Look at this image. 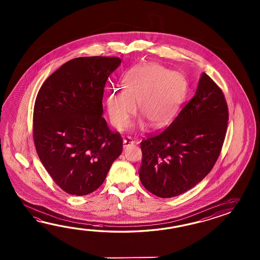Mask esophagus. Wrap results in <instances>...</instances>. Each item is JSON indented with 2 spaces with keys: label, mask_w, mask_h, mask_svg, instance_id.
<instances>
[{
  "label": "esophagus",
  "mask_w": 260,
  "mask_h": 260,
  "mask_svg": "<svg viewBox=\"0 0 260 260\" xmlns=\"http://www.w3.org/2000/svg\"><path fill=\"white\" fill-rule=\"evenodd\" d=\"M133 144H134V141H133L132 138H129V137L123 138V148H126V147L133 145Z\"/></svg>",
  "instance_id": "esophagus-1"
}]
</instances>
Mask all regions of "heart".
Returning <instances> with one entry per match:
<instances>
[{
  "instance_id": "obj_1",
  "label": "heart",
  "mask_w": 260,
  "mask_h": 260,
  "mask_svg": "<svg viewBox=\"0 0 260 260\" xmlns=\"http://www.w3.org/2000/svg\"><path fill=\"white\" fill-rule=\"evenodd\" d=\"M123 84L125 90H112L107 101L111 122L119 129L129 124L137 104L149 126L166 125L177 113L185 93L183 78L159 65L133 69Z\"/></svg>"
}]
</instances>
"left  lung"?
Segmentation results:
<instances>
[{
	"label": "left lung",
	"mask_w": 260,
	"mask_h": 260,
	"mask_svg": "<svg viewBox=\"0 0 260 260\" xmlns=\"http://www.w3.org/2000/svg\"><path fill=\"white\" fill-rule=\"evenodd\" d=\"M229 109L220 87L203 73L193 98L170 125L141 141L139 177L160 198L188 191L205 178L220 155Z\"/></svg>",
	"instance_id": "left-lung-1"
}]
</instances>
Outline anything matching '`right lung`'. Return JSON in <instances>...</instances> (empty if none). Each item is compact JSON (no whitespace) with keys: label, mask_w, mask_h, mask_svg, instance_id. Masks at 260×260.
Masks as SVG:
<instances>
[{"label":"right lung","mask_w":260,"mask_h":260,"mask_svg":"<svg viewBox=\"0 0 260 260\" xmlns=\"http://www.w3.org/2000/svg\"><path fill=\"white\" fill-rule=\"evenodd\" d=\"M117 56L68 61L46 79L36 96L32 137L44 168L65 192L87 195L104 182L122 154V138L102 117L106 82Z\"/></svg>","instance_id":"1"}]
</instances>
